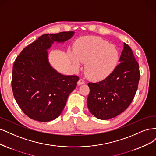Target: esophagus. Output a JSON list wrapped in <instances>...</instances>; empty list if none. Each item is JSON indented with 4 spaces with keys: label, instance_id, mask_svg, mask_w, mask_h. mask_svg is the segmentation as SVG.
<instances>
[{
    "label": "esophagus",
    "instance_id": "obj_1",
    "mask_svg": "<svg viewBox=\"0 0 156 156\" xmlns=\"http://www.w3.org/2000/svg\"><path fill=\"white\" fill-rule=\"evenodd\" d=\"M84 83H85L84 80H83V79H82V78H80V79L78 80V85H80L83 84Z\"/></svg>",
    "mask_w": 156,
    "mask_h": 156
}]
</instances>
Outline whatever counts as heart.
Segmentation results:
<instances>
[{
    "instance_id": "b5f03b06",
    "label": "heart",
    "mask_w": 156,
    "mask_h": 156,
    "mask_svg": "<svg viewBox=\"0 0 156 156\" xmlns=\"http://www.w3.org/2000/svg\"><path fill=\"white\" fill-rule=\"evenodd\" d=\"M74 56L71 54L74 65L78 67L80 62L86 63L85 72L93 80H102L108 76L116 67L119 52L114 45L96 36L80 39L74 45Z\"/></svg>"
}]
</instances>
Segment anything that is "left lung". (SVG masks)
<instances>
[{"label": "left lung", "mask_w": 156, "mask_h": 156, "mask_svg": "<svg viewBox=\"0 0 156 156\" xmlns=\"http://www.w3.org/2000/svg\"><path fill=\"white\" fill-rule=\"evenodd\" d=\"M119 62L107 78L88 83L87 107L99 119H109L122 113L137 92L140 78L139 63L132 50L125 43Z\"/></svg>", "instance_id": "8db88e82"}]
</instances>
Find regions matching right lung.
Wrapping results in <instances>:
<instances>
[{
	"label": "right lung",
	"instance_id": "right-lung-1",
	"mask_svg": "<svg viewBox=\"0 0 156 156\" xmlns=\"http://www.w3.org/2000/svg\"><path fill=\"white\" fill-rule=\"evenodd\" d=\"M74 32L46 34L25 47L13 66L12 87L17 104L32 119L48 122L59 116L79 77L65 76L48 61L47 50L54 41L64 42Z\"/></svg>",
	"mask_w": 156,
	"mask_h": 156
}]
</instances>
